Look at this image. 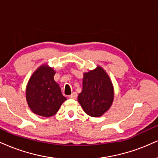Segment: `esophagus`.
Instances as JSON below:
<instances>
[{
	"instance_id": "esophagus-1",
	"label": "esophagus",
	"mask_w": 158,
	"mask_h": 158,
	"mask_svg": "<svg viewBox=\"0 0 158 158\" xmlns=\"http://www.w3.org/2000/svg\"><path fill=\"white\" fill-rule=\"evenodd\" d=\"M69 97L70 99H76L77 97V93L76 92H73V93H72V94L71 95H69Z\"/></svg>"
}]
</instances>
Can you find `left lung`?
I'll return each mask as SVG.
<instances>
[{"label": "left lung", "instance_id": "obj_1", "mask_svg": "<svg viewBox=\"0 0 158 158\" xmlns=\"http://www.w3.org/2000/svg\"><path fill=\"white\" fill-rule=\"evenodd\" d=\"M77 100L85 114L93 117L101 116L108 110L114 100V88L102 68L84 74L83 90Z\"/></svg>", "mask_w": 158, "mask_h": 158}]
</instances>
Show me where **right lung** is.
Returning a JSON list of instances; mask_svg holds the SVG:
<instances>
[{
    "instance_id": "right-lung-1",
    "label": "right lung",
    "mask_w": 158,
    "mask_h": 158,
    "mask_svg": "<svg viewBox=\"0 0 158 158\" xmlns=\"http://www.w3.org/2000/svg\"><path fill=\"white\" fill-rule=\"evenodd\" d=\"M56 72L52 68L42 66L33 74L26 89V100L34 114L50 117L58 112L67 100L54 81Z\"/></svg>"
}]
</instances>
